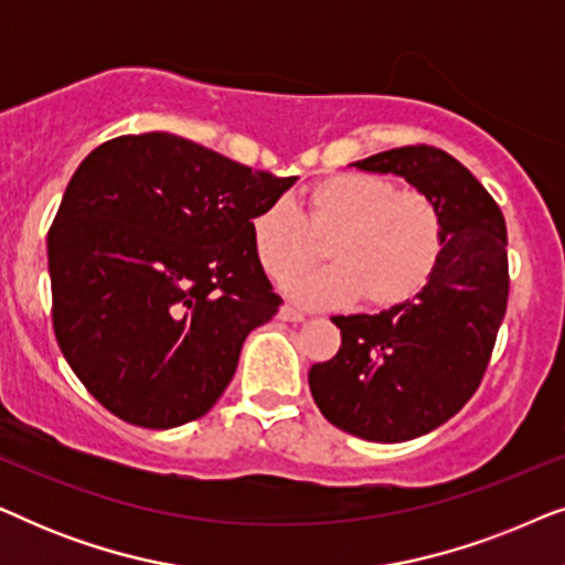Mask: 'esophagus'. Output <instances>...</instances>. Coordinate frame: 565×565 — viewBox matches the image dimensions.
<instances>
[{"instance_id": "1", "label": "esophagus", "mask_w": 565, "mask_h": 565, "mask_svg": "<svg viewBox=\"0 0 565 565\" xmlns=\"http://www.w3.org/2000/svg\"><path fill=\"white\" fill-rule=\"evenodd\" d=\"M277 316H280L282 321H303V319H306V316L300 313L298 308H292V306H288V303L280 306V313H277Z\"/></svg>"}]
</instances>
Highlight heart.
Returning a JSON list of instances; mask_svg holds the SVG:
<instances>
[{"instance_id":"heart-1","label":"heart","mask_w":565,"mask_h":565,"mask_svg":"<svg viewBox=\"0 0 565 565\" xmlns=\"http://www.w3.org/2000/svg\"><path fill=\"white\" fill-rule=\"evenodd\" d=\"M252 246L269 280L288 282L323 257L327 269L290 282L313 306L360 300L367 311L406 306L427 288L445 249V218L422 190L391 177L339 172L313 182L300 205L277 198L254 213Z\"/></svg>"}]
</instances>
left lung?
I'll use <instances>...</instances> for the list:
<instances>
[{
  "label": "left lung",
  "mask_w": 565,
  "mask_h": 565,
  "mask_svg": "<svg viewBox=\"0 0 565 565\" xmlns=\"http://www.w3.org/2000/svg\"><path fill=\"white\" fill-rule=\"evenodd\" d=\"M398 174L443 211L437 273L412 303L375 316H334L342 347L308 373L334 427L404 443L452 419L473 398L507 313V223L489 190L450 153L416 143L354 164Z\"/></svg>",
  "instance_id": "obj_1"
}]
</instances>
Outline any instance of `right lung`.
<instances>
[{"mask_svg":"<svg viewBox=\"0 0 565 565\" xmlns=\"http://www.w3.org/2000/svg\"><path fill=\"white\" fill-rule=\"evenodd\" d=\"M292 182L172 134L118 136L82 161L49 228L51 319L107 412L143 429L211 412L282 303L249 223Z\"/></svg>","mask_w":565,"mask_h":565,"instance_id":"add662e5","label":"right lung"}]
</instances>
